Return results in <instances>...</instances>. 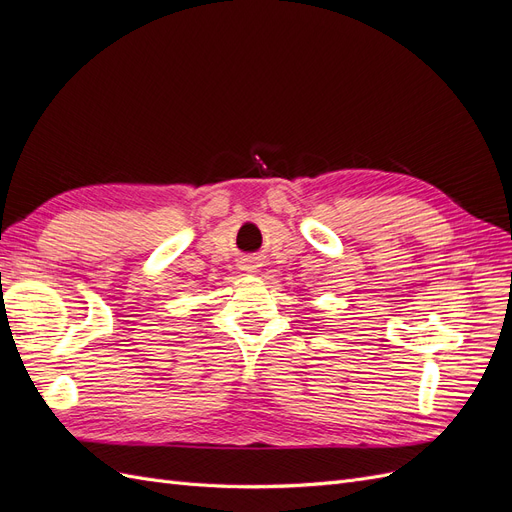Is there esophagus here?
<instances>
[{
	"instance_id": "obj_1",
	"label": "esophagus",
	"mask_w": 512,
	"mask_h": 512,
	"mask_svg": "<svg viewBox=\"0 0 512 512\" xmlns=\"http://www.w3.org/2000/svg\"><path fill=\"white\" fill-rule=\"evenodd\" d=\"M247 269H252V267H247Z\"/></svg>"
}]
</instances>
